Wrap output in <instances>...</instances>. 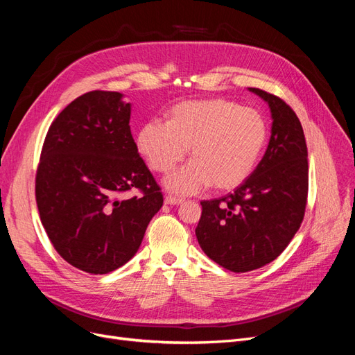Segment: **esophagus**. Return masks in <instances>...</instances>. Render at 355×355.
I'll return each mask as SVG.
<instances>
[{"instance_id": "obj_1", "label": "esophagus", "mask_w": 355, "mask_h": 355, "mask_svg": "<svg viewBox=\"0 0 355 355\" xmlns=\"http://www.w3.org/2000/svg\"><path fill=\"white\" fill-rule=\"evenodd\" d=\"M184 202V200L182 198H176V197H171V196H167L164 198V204H167V206H179V204Z\"/></svg>"}]
</instances>
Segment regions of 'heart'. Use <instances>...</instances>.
<instances>
[{
    "mask_svg": "<svg viewBox=\"0 0 355 355\" xmlns=\"http://www.w3.org/2000/svg\"><path fill=\"white\" fill-rule=\"evenodd\" d=\"M166 116V123L153 120L141 127L137 148L158 173L180 163L189 148L191 163L164 180L175 194H196L210 185L235 189L250 178L268 142L263 116L234 101L180 102Z\"/></svg>",
    "mask_w": 355,
    "mask_h": 355,
    "instance_id": "1",
    "label": "heart"
}]
</instances>
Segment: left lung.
Masks as SVG:
<instances>
[{
	"label": "left lung",
	"mask_w": 355,
	"mask_h": 355,
	"mask_svg": "<svg viewBox=\"0 0 355 355\" xmlns=\"http://www.w3.org/2000/svg\"><path fill=\"white\" fill-rule=\"evenodd\" d=\"M249 90L270 106V144L232 194L201 201L196 228L202 252L232 272L257 270L282 254L302 223L308 196V151L299 118L277 96Z\"/></svg>",
	"instance_id": "1"
}]
</instances>
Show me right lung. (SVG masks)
Wrapping results in <instances>:
<instances>
[{"instance_id":"add662e5","label":"right lung","mask_w":355,"mask_h":355,"mask_svg":"<svg viewBox=\"0 0 355 355\" xmlns=\"http://www.w3.org/2000/svg\"><path fill=\"white\" fill-rule=\"evenodd\" d=\"M116 92H89L50 125L35 180V197L51 244L72 266L108 274L141 247L163 194L137 153L132 103ZM136 187L141 198L123 199Z\"/></svg>"}]
</instances>
